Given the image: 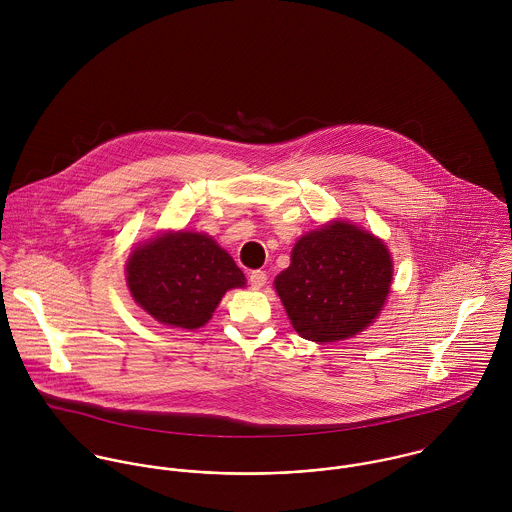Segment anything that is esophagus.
Wrapping results in <instances>:
<instances>
[{"mask_svg": "<svg viewBox=\"0 0 512 512\" xmlns=\"http://www.w3.org/2000/svg\"><path fill=\"white\" fill-rule=\"evenodd\" d=\"M266 280H268V276H266V272H262V270H256V272L250 274V286H252L254 290L264 288V286H266Z\"/></svg>", "mask_w": 512, "mask_h": 512, "instance_id": "esophagus-1", "label": "esophagus"}]
</instances>
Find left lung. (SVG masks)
Listing matches in <instances>:
<instances>
[{
    "label": "left lung",
    "mask_w": 512,
    "mask_h": 512,
    "mask_svg": "<svg viewBox=\"0 0 512 512\" xmlns=\"http://www.w3.org/2000/svg\"><path fill=\"white\" fill-rule=\"evenodd\" d=\"M390 284L386 244L347 220L303 234L290 268L274 280L293 329L315 343L361 333L382 311Z\"/></svg>",
    "instance_id": "obj_1"
}]
</instances>
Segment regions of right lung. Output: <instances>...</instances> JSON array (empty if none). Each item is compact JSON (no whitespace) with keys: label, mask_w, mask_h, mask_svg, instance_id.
Wrapping results in <instances>:
<instances>
[{"label":"right lung","mask_w":512,"mask_h":512,"mask_svg":"<svg viewBox=\"0 0 512 512\" xmlns=\"http://www.w3.org/2000/svg\"><path fill=\"white\" fill-rule=\"evenodd\" d=\"M136 303L163 325L197 329L215 313L222 295L244 288L232 256L203 232H165L138 246L126 262Z\"/></svg>","instance_id":"1"}]
</instances>
